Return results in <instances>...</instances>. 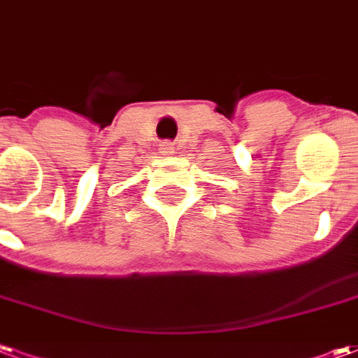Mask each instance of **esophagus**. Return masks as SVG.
<instances>
[{
  "label": "esophagus",
  "mask_w": 358,
  "mask_h": 358,
  "mask_svg": "<svg viewBox=\"0 0 358 358\" xmlns=\"http://www.w3.org/2000/svg\"><path fill=\"white\" fill-rule=\"evenodd\" d=\"M159 149H161L162 155H172V153H174V147H172L171 141H164V143H161V147H159Z\"/></svg>",
  "instance_id": "1"
}]
</instances>
